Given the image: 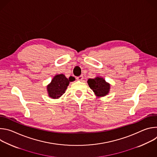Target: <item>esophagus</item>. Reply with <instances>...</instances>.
<instances>
[{"label": "esophagus", "instance_id": "34e87169", "mask_svg": "<svg viewBox=\"0 0 157 157\" xmlns=\"http://www.w3.org/2000/svg\"><path fill=\"white\" fill-rule=\"evenodd\" d=\"M82 79H83V76L82 75H81V76H79L76 78V79L78 81H81Z\"/></svg>", "mask_w": 157, "mask_h": 157}]
</instances>
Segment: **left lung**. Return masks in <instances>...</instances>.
<instances>
[{
  "label": "left lung",
  "instance_id": "1",
  "mask_svg": "<svg viewBox=\"0 0 157 157\" xmlns=\"http://www.w3.org/2000/svg\"><path fill=\"white\" fill-rule=\"evenodd\" d=\"M87 82L98 98L105 96L109 93L110 84L106 82L103 78L97 76L93 79H89Z\"/></svg>",
  "mask_w": 157,
  "mask_h": 157
}]
</instances>
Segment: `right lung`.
<instances>
[{
  "mask_svg": "<svg viewBox=\"0 0 157 157\" xmlns=\"http://www.w3.org/2000/svg\"><path fill=\"white\" fill-rule=\"evenodd\" d=\"M75 80V78L73 76L67 78L63 74L56 75L47 85L48 96L52 99L59 98L65 93L70 82Z\"/></svg>",
  "mask_w": 157,
  "mask_h": 157,
  "instance_id": "obj_1",
  "label": "right lung"
}]
</instances>
